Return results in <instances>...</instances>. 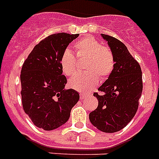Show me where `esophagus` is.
Listing matches in <instances>:
<instances>
[{
	"label": "esophagus",
	"mask_w": 159,
	"mask_h": 159,
	"mask_svg": "<svg viewBox=\"0 0 159 159\" xmlns=\"http://www.w3.org/2000/svg\"><path fill=\"white\" fill-rule=\"evenodd\" d=\"M85 97H86V95H84V94H80V100H84Z\"/></svg>",
	"instance_id": "esophagus-1"
}]
</instances>
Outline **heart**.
<instances>
[{"instance_id":"heart-1","label":"heart","mask_w":159,"mask_h":159,"mask_svg":"<svg viewBox=\"0 0 159 159\" xmlns=\"http://www.w3.org/2000/svg\"><path fill=\"white\" fill-rule=\"evenodd\" d=\"M77 57L87 58L84 69L88 72L79 74L70 80V86L80 92H87L97 85L100 75L108 77L115 66L114 54L109 48L92 37H87L75 45ZM60 65L64 75L71 76L76 71L77 59L70 49H66L60 58Z\"/></svg>"}]
</instances>
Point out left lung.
I'll list each match as a JSON object with an SVG mask.
<instances>
[{
	"mask_svg": "<svg viewBox=\"0 0 159 159\" xmlns=\"http://www.w3.org/2000/svg\"><path fill=\"white\" fill-rule=\"evenodd\" d=\"M101 37L114 54L115 66L98 89L102 94H94L98 107L89 113V118L98 130L113 133L124 128L138 111L143 92L142 70L124 43L109 35Z\"/></svg>",
	"mask_w": 159,
	"mask_h": 159,
	"instance_id": "8db88e82",
	"label": "left lung"
}]
</instances>
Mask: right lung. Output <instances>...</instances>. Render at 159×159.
Returning <instances> with one entry per match:
<instances>
[{
    "label": "right lung",
    "instance_id": "1",
    "mask_svg": "<svg viewBox=\"0 0 159 159\" xmlns=\"http://www.w3.org/2000/svg\"><path fill=\"white\" fill-rule=\"evenodd\" d=\"M79 34L60 33L48 36L30 52L21 71V102L33 123L51 131L66 123L70 111L80 100L67 83L60 58L69 44Z\"/></svg>",
    "mask_w": 159,
    "mask_h": 159
}]
</instances>
